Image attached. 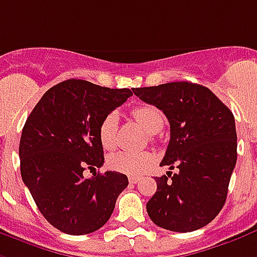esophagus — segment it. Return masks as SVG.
I'll list each match as a JSON object with an SVG mask.
<instances>
[{
  "label": "esophagus",
  "instance_id": "obj_1",
  "mask_svg": "<svg viewBox=\"0 0 257 257\" xmlns=\"http://www.w3.org/2000/svg\"><path fill=\"white\" fill-rule=\"evenodd\" d=\"M139 181H140V177H138V176L129 177V182H131V184H138Z\"/></svg>",
  "mask_w": 257,
  "mask_h": 257
}]
</instances>
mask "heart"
Listing matches in <instances>:
<instances>
[{"label":"heart","mask_w":257,"mask_h":257,"mask_svg":"<svg viewBox=\"0 0 257 257\" xmlns=\"http://www.w3.org/2000/svg\"><path fill=\"white\" fill-rule=\"evenodd\" d=\"M132 117L148 134H158L165 125L161 110L153 104H140L132 110ZM118 114L115 111L106 114L100 121L98 136L102 147L111 150L117 144ZM154 162V155L148 151H118L109 157V166L123 174H140L147 170Z\"/></svg>","instance_id":"obj_1"}]
</instances>
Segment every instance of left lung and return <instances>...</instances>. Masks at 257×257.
I'll list each match as a JSON object with an SVG mask.
<instances>
[{"label": "left lung", "instance_id": "8db88e82", "mask_svg": "<svg viewBox=\"0 0 257 257\" xmlns=\"http://www.w3.org/2000/svg\"><path fill=\"white\" fill-rule=\"evenodd\" d=\"M132 91L169 119L170 142L161 165L177 169L155 178L148 216L159 227L180 233L208 225L225 206L237 162L234 115L212 91L189 81Z\"/></svg>", "mask_w": 257, "mask_h": 257}]
</instances>
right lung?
<instances>
[{
    "instance_id": "1",
    "label": "right lung",
    "mask_w": 257,
    "mask_h": 257,
    "mask_svg": "<svg viewBox=\"0 0 257 257\" xmlns=\"http://www.w3.org/2000/svg\"><path fill=\"white\" fill-rule=\"evenodd\" d=\"M132 95L129 88L70 79L47 90L24 123L19 146L23 181L42 215L66 234L100 229L128 187L122 173L85 178L83 172L103 165L100 121Z\"/></svg>"
}]
</instances>
